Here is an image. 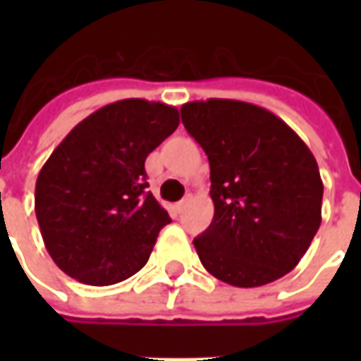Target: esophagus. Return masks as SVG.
Instances as JSON below:
<instances>
[{
  "mask_svg": "<svg viewBox=\"0 0 361 361\" xmlns=\"http://www.w3.org/2000/svg\"><path fill=\"white\" fill-rule=\"evenodd\" d=\"M189 201H191V197H185V199H181L180 203H176V207H173V209H176V212L180 214V212L185 211V207L189 204Z\"/></svg>",
  "mask_w": 361,
  "mask_h": 361,
  "instance_id": "esophagus-1",
  "label": "esophagus"
}]
</instances>
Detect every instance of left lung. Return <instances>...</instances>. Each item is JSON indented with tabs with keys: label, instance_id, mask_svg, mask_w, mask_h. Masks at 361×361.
I'll use <instances>...</instances> for the list:
<instances>
[{
	"label": "left lung",
	"instance_id": "obj_1",
	"mask_svg": "<svg viewBox=\"0 0 361 361\" xmlns=\"http://www.w3.org/2000/svg\"><path fill=\"white\" fill-rule=\"evenodd\" d=\"M211 164L214 219L197 235L212 276L238 288L282 279L321 226L323 181L307 145L272 111L228 98L181 106Z\"/></svg>",
	"mask_w": 361,
	"mask_h": 361
}]
</instances>
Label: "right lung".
<instances>
[{
	"label": "right lung",
	"instance_id": "1",
	"mask_svg": "<svg viewBox=\"0 0 361 361\" xmlns=\"http://www.w3.org/2000/svg\"><path fill=\"white\" fill-rule=\"evenodd\" d=\"M173 106L126 98L69 131L38 173L35 211L54 263L89 286L147 265L168 212L147 191L145 160L178 129Z\"/></svg>",
	"mask_w": 361,
	"mask_h": 361
}]
</instances>
